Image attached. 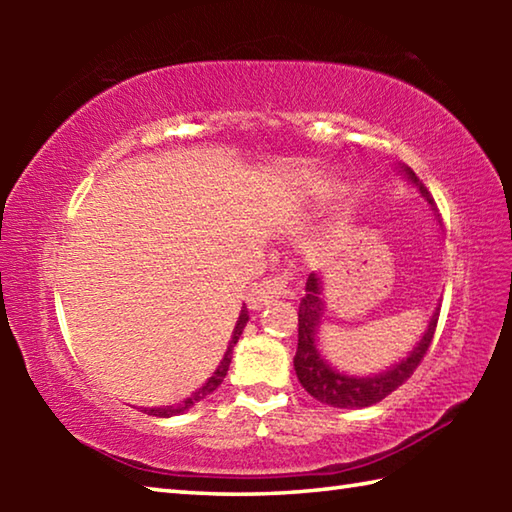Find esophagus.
<instances>
[{"label": "esophagus", "instance_id": "esophagus-1", "mask_svg": "<svg viewBox=\"0 0 512 512\" xmlns=\"http://www.w3.org/2000/svg\"><path fill=\"white\" fill-rule=\"evenodd\" d=\"M289 284H291V277L287 273H280V275H273V277H266V280L257 282L253 291L248 293V305L250 309H259V307H266L271 305L273 300L277 298H284L289 293Z\"/></svg>", "mask_w": 512, "mask_h": 512}]
</instances>
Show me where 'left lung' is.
I'll list each match as a JSON object with an SVG mask.
<instances>
[{"mask_svg":"<svg viewBox=\"0 0 512 512\" xmlns=\"http://www.w3.org/2000/svg\"><path fill=\"white\" fill-rule=\"evenodd\" d=\"M404 171L411 183L420 189V194L431 203V194L429 189L422 185V180L415 176L409 167ZM320 316H323L320 280L316 273H311L307 280V293L305 298L300 300V309H298V350H296V359H293V366H296V375L300 379V384L311 397H316V400L323 404L336 406V409H363V406L377 404L384 400L386 395L397 391V388H400L404 381L413 375L415 368L422 363V359L427 357L433 334H436V327H438L440 309H436V314L431 316L429 329L424 332L418 348H415L402 363H397L395 368L381 372V375H375V377H348L327 366L325 359L320 357L318 345H316Z\"/></svg>","mask_w":512,"mask_h":512,"instance_id":"8db88e82","label":"left lung"}]
</instances>
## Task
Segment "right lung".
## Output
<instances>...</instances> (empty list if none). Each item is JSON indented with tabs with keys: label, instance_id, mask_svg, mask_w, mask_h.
Listing matches in <instances>:
<instances>
[{
	"label": "right lung",
	"instance_id": "right-lung-1",
	"mask_svg": "<svg viewBox=\"0 0 512 512\" xmlns=\"http://www.w3.org/2000/svg\"><path fill=\"white\" fill-rule=\"evenodd\" d=\"M246 323H248V311H246V307H244V309H241L239 320H237V325H235V332H232V341H230V345H228V352H225L221 366L214 370V375L205 381V386L198 388V391H196L192 397H187V400H183L180 404L164 406V409H144V413L158 415V418H171V415H178V413H183V411H187V409H192V406H194L196 402H201L203 397H207L212 391H216V388L221 386V381L225 379V375H228V368H230V361H232V348H235V345H237L239 336H241V332H244Z\"/></svg>",
	"mask_w": 512,
	"mask_h": 512
}]
</instances>
